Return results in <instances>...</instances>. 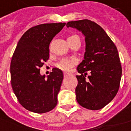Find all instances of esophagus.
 <instances>
[{
	"label": "esophagus",
	"mask_w": 131,
	"mask_h": 131,
	"mask_svg": "<svg viewBox=\"0 0 131 131\" xmlns=\"http://www.w3.org/2000/svg\"><path fill=\"white\" fill-rule=\"evenodd\" d=\"M63 75H64V77H68V76H69V74H68V73H66V72H65L64 74H63Z\"/></svg>",
	"instance_id": "34e87169"
}]
</instances>
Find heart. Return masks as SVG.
<instances>
[{"label": "heart", "mask_w": 131, "mask_h": 131, "mask_svg": "<svg viewBox=\"0 0 131 131\" xmlns=\"http://www.w3.org/2000/svg\"><path fill=\"white\" fill-rule=\"evenodd\" d=\"M79 38V36H77L76 35H72L68 39H72V38ZM75 64H76V61L75 59H63L61 60L56 64V66H57V68H59V69L62 70L63 71H69L71 69Z\"/></svg>", "instance_id": "heart-1"}]
</instances>
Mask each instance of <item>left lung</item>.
Segmentation results:
<instances>
[{"label": "left lung", "mask_w": 131, "mask_h": 131, "mask_svg": "<svg viewBox=\"0 0 131 131\" xmlns=\"http://www.w3.org/2000/svg\"><path fill=\"white\" fill-rule=\"evenodd\" d=\"M85 36L84 59L77 66L76 99L83 107L103 108L115 97L122 78V68L117 49L103 28L91 20L67 23ZM90 75L87 78V72Z\"/></svg>", "instance_id": "obj_1"}]
</instances>
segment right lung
I'll list each match as a JSON object with an SVG mask.
<instances>
[{"instance_id":"1","label":"right lung","mask_w":131,"mask_h":131,"mask_svg":"<svg viewBox=\"0 0 131 131\" xmlns=\"http://www.w3.org/2000/svg\"><path fill=\"white\" fill-rule=\"evenodd\" d=\"M66 23L43 24L30 28L18 42L10 63L11 84L19 103L27 110L42 114L57 105L63 79L54 68L45 79L40 68L49 57V44Z\"/></svg>"}]
</instances>
